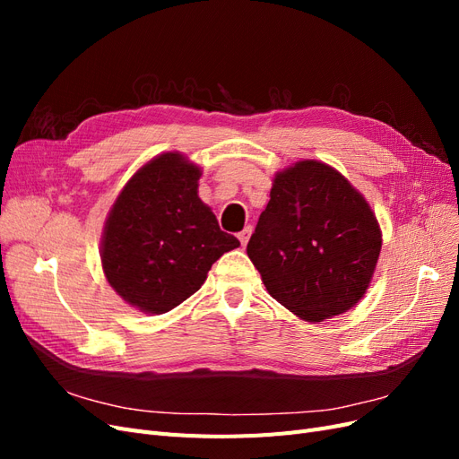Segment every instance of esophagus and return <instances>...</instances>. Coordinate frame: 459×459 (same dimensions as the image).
<instances>
[{"mask_svg":"<svg viewBox=\"0 0 459 459\" xmlns=\"http://www.w3.org/2000/svg\"><path fill=\"white\" fill-rule=\"evenodd\" d=\"M251 233H253V228H251V226H247V228L238 235V238H239V241H241V245H243V247L248 243V239H251Z\"/></svg>","mask_w":459,"mask_h":459,"instance_id":"esophagus-1","label":"esophagus"}]
</instances>
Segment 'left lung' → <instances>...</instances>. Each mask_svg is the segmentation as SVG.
<instances>
[{"instance_id":"8db88e82","label":"left lung","mask_w":459,"mask_h":459,"mask_svg":"<svg viewBox=\"0 0 459 459\" xmlns=\"http://www.w3.org/2000/svg\"><path fill=\"white\" fill-rule=\"evenodd\" d=\"M381 243L362 193L329 164L300 160L275 174L247 255L268 293L316 324L366 295Z\"/></svg>"}]
</instances>
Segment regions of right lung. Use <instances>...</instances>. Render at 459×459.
I'll return each instance as SVG.
<instances>
[{
	"instance_id": "obj_1",
	"label": "right lung",
	"mask_w": 459,
	"mask_h": 459,
	"mask_svg": "<svg viewBox=\"0 0 459 459\" xmlns=\"http://www.w3.org/2000/svg\"><path fill=\"white\" fill-rule=\"evenodd\" d=\"M201 169L179 152L143 164L108 211L101 264L130 307L164 314L197 293L212 264L239 247L199 199Z\"/></svg>"
}]
</instances>
